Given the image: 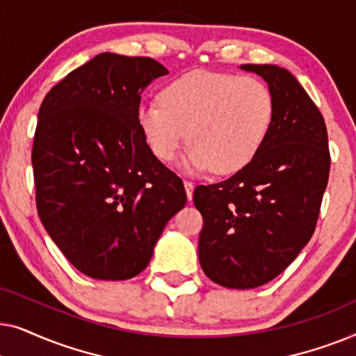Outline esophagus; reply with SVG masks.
<instances>
[{"mask_svg":"<svg viewBox=\"0 0 356 356\" xmlns=\"http://www.w3.org/2000/svg\"><path fill=\"white\" fill-rule=\"evenodd\" d=\"M184 189H186V196L189 201L193 199V191H194V183L189 181V179H184Z\"/></svg>","mask_w":356,"mask_h":356,"instance_id":"obj_1","label":"esophagus"}]
</instances>
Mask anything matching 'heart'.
Instances as JSON below:
<instances>
[{
  "instance_id": "heart-1",
  "label": "heart",
  "mask_w": 356,
  "mask_h": 356,
  "mask_svg": "<svg viewBox=\"0 0 356 356\" xmlns=\"http://www.w3.org/2000/svg\"><path fill=\"white\" fill-rule=\"evenodd\" d=\"M274 94L254 76L189 71L138 108V124L155 157L172 162L189 138L183 167L220 175L246 167L269 134Z\"/></svg>"
}]
</instances>
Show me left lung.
<instances>
[{"instance_id": "8db88e82", "label": "left lung", "mask_w": 356, "mask_h": 356, "mask_svg": "<svg viewBox=\"0 0 356 356\" xmlns=\"http://www.w3.org/2000/svg\"><path fill=\"white\" fill-rule=\"evenodd\" d=\"M267 82L275 115L246 167L197 186L204 218L199 262L227 289H256L282 274L313 236L327 186L330 154L323 115L295 76L275 65H241Z\"/></svg>"}]
</instances>
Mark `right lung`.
<instances>
[{"label":"right lung","mask_w":356,"mask_h":356,"mask_svg":"<svg viewBox=\"0 0 356 356\" xmlns=\"http://www.w3.org/2000/svg\"><path fill=\"white\" fill-rule=\"evenodd\" d=\"M152 58L102 53L51 87L32 147L38 217L67 261L99 280L147 267L165 225L186 204L181 178L138 124L140 94L167 74Z\"/></svg>","instance_id":"obj_1"}]
</instances>
